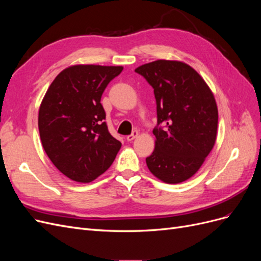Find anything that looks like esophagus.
Returning a JSON list of instances; mask_svg holds the SVG:
<instances>
[{
    "instance_id": "esophagus-1",
    "label": "esophagus",
    "mask_w": 261,
    "mask_h": 261,
    "mask_svg": "<svg viewBox=\"0 0 261 261\" xmlns=\"http://www.w3.org/2000/svg\"><path fill=\"white\" fill-rule=\"evenodd\" d=\"M137 136H138V132H137V130H134V132L130 134V135H128L127 137H126V140H127V141H132V140L135 139Z\"/></svg>"
}]
</instances>
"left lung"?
<instances>
[{"label":"left lung","instance_id":"obj_1","mask_svg":"<svg viewBox=\"0 0 261 261\" xmlns=\"http://www.w3.org/2000/svg\"><path fill=\"white\" fill-rule=\"evenodd\" d=\"M135 72L152 87L156 103L155 147L146 158L147 167L164 183H181L199 170L215 146V97L201 76L183 62L158 60Z\"/></svg>","mask_w":261,"mask_h":261}]
</instances>
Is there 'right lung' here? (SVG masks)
<instances>
[{
  "mask_svg": "<svg viewBox=\"0 0 261 261\" xmlns=\"http://www.w3.org/2000/svg\"><path fill=\"white\" fill-rule=\"evenodd\" d=\"M122 66L75 65L55 77L39 109L45 153L68 178L89 183L113 163L122 144L109 133L101 96Z\"/></svg>",
  "mask_w": 261,
  "mask_h": 261,
  "instance_id": "obj_1",
  "label": "right lung"
}]
</instances>
